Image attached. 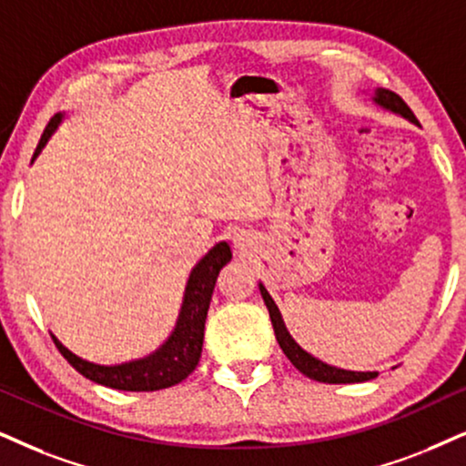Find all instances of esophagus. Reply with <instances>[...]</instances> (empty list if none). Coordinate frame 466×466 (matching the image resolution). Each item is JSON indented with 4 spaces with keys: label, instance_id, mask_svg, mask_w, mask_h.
<instances>
[{
    "label": "esophagus",
    "instance_id": "34e87169",
    "mask_svg": "<svg viewBox=\"0 0 466 466\" xmlns=\"http://www.w3.org/2000/svg\"><path fill=\"white\" fill-rule=\"evenodd\" d=\"M245 243H247V240L243 237H238V234H237V237H234V245H237V247H243Z\"/></svg>",
    "mask_w": 466,
    "mask_h": 466
}]
</instances>
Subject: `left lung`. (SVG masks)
<instances>
[{"instance_id": "8db88e82", "label": "left lung", "mask_w": 466, "mask_h": 466, "mask_svg": "<svg viewBox=\"0 0 466 466\" xmlns=\"http://www.w3.org/2000/svg\"><path fill=\"white\" fill-rule=\"evenodd\" d=\"M372 103L376 105V107L390 111V114H396L400 117H404V120L413 122V125L420 127V122H417L413 111L409 109V105H406L402 98H400L398 94H393L391 90H382V87H376V90L372 92ZM258 286H260V294L264 299V305H267L270 322H273L275 338H277V341H279L284 355L290 359V363L299 370V372L305 374L311 380L329 382V385H341V382H344V385H346V382H363V380H372V379H376V376H379V372H355V370L335 368V365H329L325 361H320V359H316L314 355H309L308 350L301 349V346L297 344V339H294L290 331L286 329V322H284V318H281V311L275 305L273 297H270L262 281Z\"/></svg>"}]
</instances>
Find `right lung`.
<instances>
[{
    "label": "right lung",
    "instance_id": "add662e5",
    "mask_svg": "<svg viewBox=\"0 0 466 466\" xmlns=\"http://www.w3.org/2000/svg\"><path fill=\"white\" fill-rule=\"evenodd\" d=\"M64 117H66V114H56L51 117L43 137L38 141L34 158L43 152L46 141L57 131ZM229 260H232V251H229V245L221 240L193 267L174 331L150 355L131 359V361L103 365L75 355L53 333L51 338L56 341L57 350L62 352L64 359L73 365L76 372L98 382V385L120 391H158L178 385L196 370L199 357H202L206 314H208L210 301H213L217 277Z\"/></svg>",
    "mask_w": 466,
    "mask_h": 466
}]
</instances>
